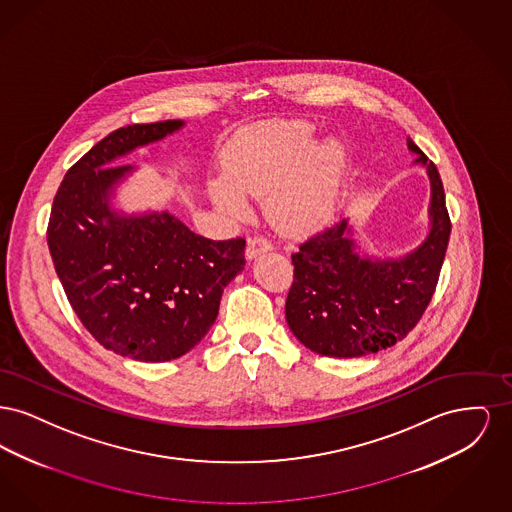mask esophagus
Here are the masks:
<instances>
[{
  "mask_svg": "<svg viewBox=\"0 0 512 512\" xmlns=\"http://www.w3.org/2000/svg\"><path fill=\"white\" fill-rule=\"evenodd\" d=\"M272 249V244L265 240V238H261V236H255V238H251L249 242H247V251H245V255H247V259H255V257H259L261 253H267Z\"/></svg>",
  "mask_w": 512,
  "mask_h": 512,
  "instance_id": "esophagus-1",
  "label": "esophagus"
}]
</instances>
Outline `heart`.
I'll return each mask as SVG.
<instances>
[{
    "label": "heart",
    "mask_w": 512,
    "mask_h": 512,
    "mask_svg": "<svg viewBox=\"0 0 512 512\" xmlns=\"http://www.w3.org/2000/svg\"><path fill=\"white\" fill-rule=\"evenodd\" d=\"M347 149L336 138L315 144V126L272 122L236 138L224 155V172L211 184L213 201L245 213L249 194L267 192V211L288 232L328 226L340 207Z\"/></svg>",
    "instance_id": "1"
}]
</instances>
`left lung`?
<instances>
[{
  "mask_svg": "<svg viewBox=\"0 0 512 512\" xmlns=\"http://www.w3.org/2000/svg\"><path fill=\"white\" fill-rule=\"evenodd\" d=\"M407 147L430 178V230L422 244L395 259L363 255L343 219L292 255L286 320L293 336L318 355L351 359L395 345L416 326L438 286L451 234L443 184L411 138Z\"/></svg>",
  "mask_w": 512,
  "mask_h": 512,
  "instance_id": "8db88e82",
  "label": "left lung"
}]
</instances>
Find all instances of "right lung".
Returning a JSON list of instances; mask_svg holds the SVG:
<instances>
[{
	"instance_id": "1",
	"label": "right lung",
	"mask_w": 512,
	"mask_h": 512,
	"mask_svg": "<svg viewBox=\"0 0 512 512\" xmlns=\"http://www.w3.org/2000/svg\"><path fill=\"white\" fill-rule=\"evenodd\" d=\"M180 128L184 121L111 132L69 169L49 217V253L74 313L105 349L142 363L194 349L245 267L244 238L213 242L169 211L113 207L117 186L136 172L113 163Z\"/></svg>"
}]
</instances>
